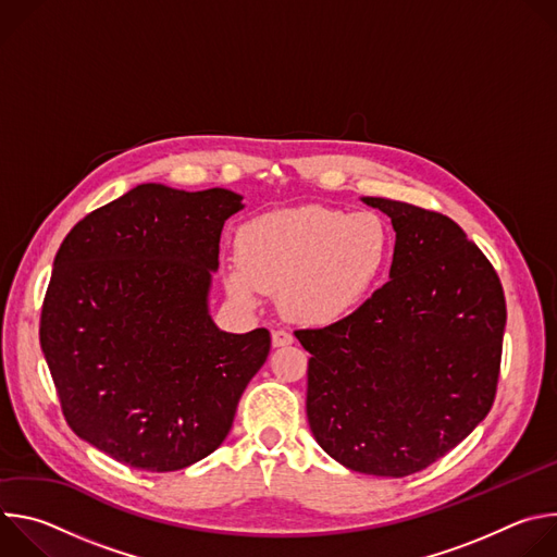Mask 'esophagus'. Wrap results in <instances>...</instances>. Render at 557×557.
Instances as JSON below:
<instances>
[{"label":"esophagus","instance_id":"esophagus-1","mask_svg":"<svg viewBox=\"0 0 557 557\" xmlns=\"http://www.w3.org/2000/svg\"><path fill=\"white\" fill-rule=\"evenodd\" d=\"M273 346L275 348H282V346H290L293 342H295V337H293V333H288V331H284V329H280V331H273Z\"/></svg>","mask_w":557,"mask_h":557}]
</instances>
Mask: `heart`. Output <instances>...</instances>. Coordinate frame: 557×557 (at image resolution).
Here are the masks:
<instances>
[{"label": "heart", "instance_id": "1", "mask_svg": "<svg viewBox=\"0 0 557 557\" xmlns=\"http://www.w3.org/2000/svg\"><path fill=\"white\" fill-rule=\"evenodd\" d=\"M392 251V226L376 211L348 213L324 205L275 209L237 231V264L226 271V288L245 304L280 290L288 317L326 326L376 290Z\"/></svg>", "mask_w": 557, "mask_h": 557}]
</instances>
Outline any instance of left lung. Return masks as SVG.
<instances>
[{
    "label": "left lung",
    "instance_id": "left-lung-1",
    "mask_svg": "<svg viewBox=\"0 0 557 557\" xmlns=\"http://www.w3.org/2000/svg\"><path fill=\"white\" fill-rule=\"evenodd\" d=\"M396 231L389 280L310 352L314 441L352 471L404 479L443 458L494 406L507 306L498 273L447 215L361 198Z\"/></svg>",
    "mask_w": 557,
    "mask_h": 557
}]
</instances>
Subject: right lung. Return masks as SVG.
I'll return each instance as SVG.
<instances>
[{
    "label": "right lung",
    "mask_w": 557,
    "mask_h": 557,
    "mask_svg": "<svg viewBox=\"0 0 557 557\" xmlns=\"http://www.w3.org/2000/svg\"><path fill=\"white\" fill-rule=\"evenodd\" d=\"M228 189L138 185L65 235L39 342L72 432L143 471L189 467L226 438L271 350L267 329L220 331L209 314Z\"/></svg>",
    "instance_id": "right-lung-1"
}]
</instances>
